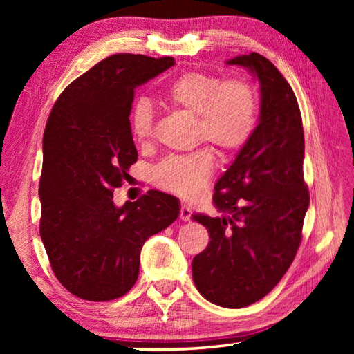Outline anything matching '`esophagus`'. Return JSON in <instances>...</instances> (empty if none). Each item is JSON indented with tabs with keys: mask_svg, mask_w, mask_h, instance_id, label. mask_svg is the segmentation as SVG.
Listing matches in <instances>:
<instances>
[{
	"mask_svg": "<svg viewBox=\"0 0 354 354\" xmlns=\"http://www.w3.org/2000/svg\"><path fill=\"white\" fill-rule=\"evenodd\" d=\"M190 215H192V209L189 205L183 203L181 205V211H179V218L183 221H190Z\"/></svg>",
	"mask_w": 354,
	"mask_h": 354,
	"instance_id": "34e87169",
	"label": "esophagus"
}]
</instances>
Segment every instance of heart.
<instances>
[{
    "instance_id": "b5f03b06",
    "label": "heart",
    "mask_w": 354,
    "mask_h": 354,
    "mask_svg": "<svg viewBox=\"0 0 354 354\" xmlns=\"http://www.w3.org/2000/svg\"><path fill=\"white\" fill-rule=\"evenodd\" d=\"M164 100L171 107L194 113L196 139L214 143L221 154L236 153L247 145L259 118L256 91L242 77L221 81L207 71H185L165 87ZM153 123L149 100H137L129 113L131 134L139 143H147L153 137ZM212 170L211 149L201 148L162 160L154 171V183L173 194L192 196L209 181Z\"/></svg>"
}]
</instances>
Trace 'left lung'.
<instances>
[{
	"mask_svg": "<svg viewBox=\"0 0 354 354\" xmlns=\"http://www.w3.org/2000/svg\"><path fill=\"white\" fill-rule=\"evenodd\" d=\"M226 64L247 68L259 81V123L214 187V205L223 217H192L211 237L192 261V277L211 303L245 308L266 297L290 267L309 192L301 113L289 82L257 53Z\"/></svg>",
	"mask_w": 354,
	"mask_h": 354,
	"instance_id": "obj_1",
	"label": "left lung"
}]
</instances>
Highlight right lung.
I'll list each match as a JSON object with an SVG mask.
<instances>
[{
    "instance_id": "obj_1",
    "label": "right lung",
    "mask_w": 354,
    "mask_h": 354,
    "mask_svg": "<svg viewBox=\"0 0 354 354\" xmlns=\"http://www.w3.org/2000/svg\"><path fill=\"white\" fill-rule=\"evenodd\" d=\"M173 57L120 53L75 80L57 98L44 134L40 237L65 289L88 301L123 297L139 278L148 237L179 215L176 196L149 190L122 207L113 189L137 160L129 113L136 87Z\"/></svg>"
}]
</instances>
